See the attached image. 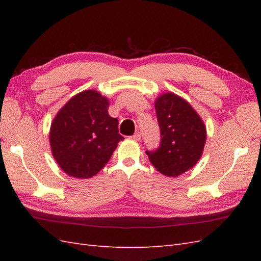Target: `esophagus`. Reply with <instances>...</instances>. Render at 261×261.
I'll return each mask as SVG.
<instances>
[{
  "instance_id": "34e87169",
  "label": "esophagus",
  "mask_w": 261,
  "mask_h": 261,
  "mask_svg": "<svg viewBox=\"0 0 261 261\" xmlns=\"http://www.w3.org/2000/svg\"><path fill=\"white\" fill-rule=\"evenodd\" d=\"M133 140H135V141H139L140 139H141V135H140V133L139 132H137L136 134H134V135L130 137Z\"/></svg>"
}]
</instances>
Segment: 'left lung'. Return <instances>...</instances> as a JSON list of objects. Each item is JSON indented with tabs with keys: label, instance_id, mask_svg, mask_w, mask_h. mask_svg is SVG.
<instances>
[{
	"label": "left lung",
	"instance_id": "1",
	"mask_svg": "<svg viewBox=\"0 0 261 261\" xmlns=\"http://www.w3.org/2000/svg\"><path fill=\"white\" fill-rule=\"evenodd\" d=\"M155 113L160 145L146 153L162 174L178 176L200 159L206 143V127L192 106L171 92L156 99Z\"/></svg>",
	"mask_w": 261,
	"mask_h": 261
}]
</instances>
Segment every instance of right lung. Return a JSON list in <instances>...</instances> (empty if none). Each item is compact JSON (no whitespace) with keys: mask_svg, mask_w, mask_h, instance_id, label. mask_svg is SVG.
Instances as JSON below:
<instances>
[{"mask_svg":"<svg viewBox=\"0 0 261 261\" xmlns=\"http://www.w3.org/2000/svg\"><path fill=\"white\" fill-rule=\"evenodd\" d=\"M109 101L93 90L73 97L53 120L50 144L54 159L69 176L89 178L105 167L124 139Z\"/></svg>","mask_w":261,"mask_h":261,"instance_id":"right-lung-1","label":"right lung"}]
</instances>
